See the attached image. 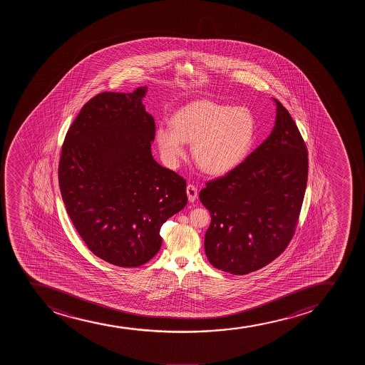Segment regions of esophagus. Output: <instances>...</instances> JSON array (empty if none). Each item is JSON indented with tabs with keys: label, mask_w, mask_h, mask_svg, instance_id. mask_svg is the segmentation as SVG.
Returning <instances> with one entry per match:
<instances>
[{
	"label": "esophagus",
	"mask_w": 365,
	"mask_h": 365,
	"mask_svg": "<svg viewBox=\"0 0 365 365\" xmlns=\"http://www.w3.org/2000/svg\"><path fill=\"white\" fill-rule=\"evenodd\" d=\"M186 192H187V197H189L190 202L196 201V198H197V187L195 185H187Z\"/></svg>",
	"instance_id": "34e87169"
}]
</instances>
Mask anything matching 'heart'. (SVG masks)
Segmentation results:
<instances>
[{
    "label": "heart",
    "instance_id": "b5f03b06",
    "mask_svg": "<svg viewBox=\"0 0 365 365\" xmlns=\"http://www.w3.org/2000/svg\"><path fill=\"white\" fill-rule=\"evenodd\" d=\"M155 138L169 163H176L184 155L185 143H192L198 167L222 175L247 158L256 141V122L242 107L196 101L174 114L173 125L158 126Z\"/></svg>",
    "mask_w": 365,
    "mask_h": 365
}]
</instances>
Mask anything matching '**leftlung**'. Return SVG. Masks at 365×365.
Segmentation results:
<instances>
[{
    "instance_id": "1",
    "label": "left lung",
    "mask_w": 365,
    "mask_h": 365,
    "mask_svg": "<svg viewBox=\"0 0 365 365\" xmlns=\"http://www.w3.org/2000/svg\"><path fill=\"white\" fill-rule=\"evenodd\" d=\"M275 102L277 122L269 138L200 192L212 217L207 258L214 268L235 275L259 270L285 251L306 192V143L289 110Z\"/></svg>"
}]
</instances>
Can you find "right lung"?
<instances>
[{"label":"right lung","instance_id":"right-lung-1","mask_svg":"<svg viewBox=\"0 0 365 365\" xmlns=\"http://www.w3.org/2000/svg\"><path fill=\"white\" fill-rule=\"evenodd\" d=\"M147 86L86 102L62 145L58 182L66 210L88 250L122 268L152 259L160 227L187 203L186 180L151 153L155 124Z\"/></svg>","mask_w":365,"mask_h":365}]
</instances>
